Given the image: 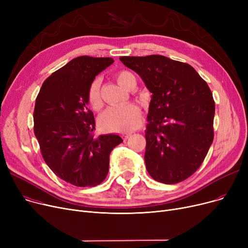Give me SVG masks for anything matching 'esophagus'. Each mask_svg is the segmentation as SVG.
<instances>
[{
    "instance_id": "esophagus-1",
    "label": "esophagus",
    "mask_w": 248,
    "mask_h": 248,
    "mask_svg": "<svg viewBox=\"0 0 248 248\" xmlns=\"http://www.w3.org/2000/svg\"><path fill=\"white\" fill-rule=\"evenodd\" d=\"M131 136H132V133H124V134H123V137H124V140H127Z\"/></svg>"
}]
</instances>
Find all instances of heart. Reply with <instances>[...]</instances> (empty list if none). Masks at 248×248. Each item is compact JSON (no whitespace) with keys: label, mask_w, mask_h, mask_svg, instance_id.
Instances as JSON below:
<instances>
[{"label":"heart","mask_w":248,"mask_h":248,"mask_svg":"<svg viewBox=\"0 0 248 248\" xmlns=\"http://www.w3.org/2000/svg\"><path fill=\"white\" fill-rule=\"evenodd\" d=\"M115 79L123 88L127 90L136 83L134 75L128 71L117 72ZM87 100L91 108L94 110H98L102 107L99 78H95L91 82L87 93ZM140 108L133 103L110 107L100 114L98 123L100 127L106 132L126 133L140 125Z\"/></svg>","instance_id":"1"}]
</instances>
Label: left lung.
Masks as SVG:
<instances>
[{"label": "left lung", "mask_w": 248, "mask_h": 248, "mask_svg": "<svg viewBox=\"0 0 248 248\" xmlns=\"http://www.w3.org/2000/svg\"><path fill=\"white\" fill-rule=\"evenodd\" d=\"M152 93L146 133V168L164 184H176L197 171L213 138L212 93L191 65L162 55L123 56Z\"/></svg>", "instance_id": "obj_1"}]
</instances>
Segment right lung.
Returning a JSON list of instances; mask_svg holds the SVG:
<instances>
[{"instance_id":"add662e5","label":"right lung","mask_w":248,"mask_h":248,"mask_svg":"<svg viewBox=\"0 0 248 248\" xmlns=\"http://www.w3.org/2000/svg\"><path fill=\"white\" fill-rule=\"evenodd\" d=\"M111 57L80 56L43 82L34 108V134L43 159L57 177L77 187H94L108 173L109 155L123 142L119 135L94 137L88 88Z\"/></svg>"}]
</instances>
